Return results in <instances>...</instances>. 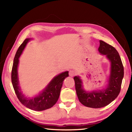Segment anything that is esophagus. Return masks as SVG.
I'll return each instance as SVG.
<instances>
[{"instance_id":"34e87169","label":"esophagus","mask_w":132,"mask_h":132,"mask_svg":"<svg viewBox=\"0 0 132 132\" xmlns=\"http://www.w3.org/2000/svg\"><path fill=\"white\" fill-rule=\"evenodd\" d=\"M69 76H70V77H73V76H75L76 72H75V71L74 70H71L69 71Z\"/></svg>"}]
</instances>
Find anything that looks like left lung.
<instances>
[{
	"label": "left lung",
	"instance_id": "1",
	"mask_svg": "<svg viewBox=\"0 0 132 132\" xmlns=\"http://www.w3.org/2000/svg\"><path fill=\"white\" fill-rule=\"evenodd\" d=\"M98 51L106 56L111 62V75L108 87L103 90L87 92L82 89V81L79 77L75 76V88L79 101L83 105L93 108L105 106L117 98L120 91L124 69L119 53L111 45L100 40Z\"/></svg>",
	"mask_w": 132,
	"mask_h": 132
}]
</instances>
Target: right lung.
I'll return each instance as SVG.
<instances>
[{
  "mask_svg": "<svg viewBox=\"0 0 132 132\" xmlns=\"http://www.w3.org/2000/svg\"><path fill=\"white\" fill-rule=\"evenodd\" d=\"M30 40V39L29 38L24 40L15 53L12 70V82L15 94L21 103L27 108L32 110L41 111L51 108L56 103L59 99L63 80L69 76V71H66L55 77L45 90L38 95L31 98L24 97L19 86L17 67L19 57Z\"/></svg>",
  "mask_w": 132,
  "mask_h": 132,
  "instance_id": "add662e5",
  "label": "right lung"
}]
</instances>
